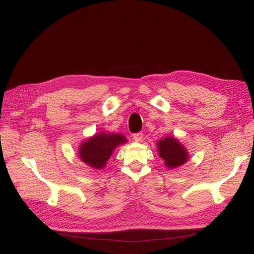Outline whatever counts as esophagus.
<instances>
[{
    "label": "esophagus",
    "instance_id": "1",
    "mask_svg": "<svg viewBox=\"0 0 254 254\" xmlns=\"http://www.w3.org/2000/svg\"><path fill=\"white\" fill-rule=\"evenodd\" d=\"M132 139H133V141H135V142H141L142 139H143V133H142V132L134 133V134L132 135Z\"/></svg>",
    "mask_w": 254,
    "mask_h": 254
}]
</instances>
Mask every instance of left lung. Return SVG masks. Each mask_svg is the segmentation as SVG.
Listing matches in <instances>:
<instances>
[{
  "label": "left lung",
  "instance_id": "8db88e82",
  "mask_svg": "<svg viewBox=\"0 0 254 254\" xmlns=\"http://www.w3.org/2000/svg\"><path fill=\"white\" fill-rule=\"evenodd\" d=\"M160 158L165 160V165L169 169L177 168L188 162L189 153L180 142L174 137H166L157 142Z\"/></svg>",
  "mask_w": 254,
  "mask_h": 254
}]
</instances>
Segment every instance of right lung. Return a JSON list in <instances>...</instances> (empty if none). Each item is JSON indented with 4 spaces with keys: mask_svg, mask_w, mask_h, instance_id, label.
I'll return each mask as SVG.
<instances>
[{
    "mask_svg": "<svg viewBox=\"0 0 254 254\" xmlns=\"http://www.w3.org/2000/svg\"><path fill=\"white\" fill-rule=\"evenodd\" d=\"M126 137L120 133L100 132L84 141L78 148V156L95 169L104 168L116 146L124 144Z\"/></svg>",
    "mask_w": 254,
    "mask_h": 254,
    "instance_id": "1",
    "label": "right lung"
}]
</instances>
